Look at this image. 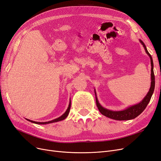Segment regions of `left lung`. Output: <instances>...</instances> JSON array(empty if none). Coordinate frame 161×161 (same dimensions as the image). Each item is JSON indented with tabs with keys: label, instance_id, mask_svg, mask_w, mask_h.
<instances>
[{
	"label": "left lung",
	"instance_id": "1",
	"mask_svg": "<svg viewBox=\"0 0 161 161\" xmlns=\"http://www.w3.org/2000/svg\"><path fill=\"white\" fill-rule=\"evenodd\" d=\"M140 42L142 43V45L145 49L146 53L148 54V55L150 57V59H151V88L149 89V91L148 92L147 94L146 95L144 99L140 103H139V104L128 108L125 109V110L118 111V112L111 111V110H107V109L103 108L99 104L98 99L96 96V106H97L100 112L102 115H105V116H106L109 118H112V119H114L115 120H129V119H132L136 118V117L138 116L139 115H140L143 112V110L146 108L147 106L148 105V104H149V102L151 98V96L154 92V89H155V75H154V71H153V61L152 57L150 55V53L148 52V51L146 48V46L144 44V43L141 40H140ZM95 95H96V92H95Z\"/></svg>",
	"mask_w": 161,
	"mask_h": 161
}]
</instances>
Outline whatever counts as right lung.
Returning <instances> with one entry per match:
<instances>
[{
    "instance_id": "obj_1",
    "label": "right lung",
    "mask_w": 161,
    "mask_h": 161,
    "mask_svg": "<svg viewBox=\"0 0 161 161\" xmlns=\"http://www.w3.org/2000/svg\"><path fill=\"white\" fill-rule=\"evenodd\" d=\"M70 103H69V107L67 108V110H66V112H65V114H63L61 116H60L59 118H57V119H55L53 120H51V121H47V122H37V121H31V120H30V119H28V121L32 122V123H34V124H50V123H53V122H57V121H61V120H63L65 119L67 117V115L69 113V111H70Z\"/></svg>"
}]
</instances>
